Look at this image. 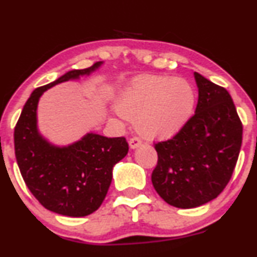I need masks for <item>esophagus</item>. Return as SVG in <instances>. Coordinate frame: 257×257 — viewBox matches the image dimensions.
I'll return each instance as SVG.
<instances>
[{
  "instance_id": "1",
  "label": "esophagus",
  "mask_w": 257,
  "mask_h": 257,
  "mask_svg": "<svg viewBox=\"0 0 257 257\" xmlns=\"http://www.w3.org/2000/svg\"><path fill=\"white\" fill-rule=\"evenodd\" d=\"M142 145V141L140 140L139 138H132L131 140H129V146H131L132 150H135V148H138L139 146H141Z\"/></svg>"
}]
</instances>
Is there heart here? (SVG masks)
I'll return each mask as SVG.
<instances>
[{
  "mask_svg": "<svg viewBox=\"0 0 257 257\" xmlns=\"http://www.w3.org/2000/svg\"><path fill=\"white\" fill-rule=\"evenodd\" d=\"M196 104L193 85L183 78L139 76L120 93L116 109L135 119L138 131L152 139L174 137L187 125Z\"/></svg>",
  "mask_w": 257,
  "mask_h": 257,
  "instance_id": "heart-1",
  "label": "heart"
}]
</instances>
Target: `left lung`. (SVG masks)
Segmentation results:
<instances>
[{"label": "left lung", "mask_w": 257, "mask_h": 257, "mask_svg": "<svg viewBox=\"0 0 257 257\" xmlns=\"http://www.w3.org/2000/svg\"><path fill=\"white\" fill-rule=\"evenodd\" d=\"M199 89L195 115L170 140L154 145L158 164L152 183L177 208H194L215 199L236 166L243 126L224 87L194 73Z\"/></svg>", "instance_id": "1"}]
</instances>
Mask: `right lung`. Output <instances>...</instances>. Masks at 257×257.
I'll list each match as a JSON object with an SVG mask.
<instances>
[{
    "mask_svg": "<svg viewBox=\"0 0 257 257\" xmlns=\"http://www.w3.org/2000/svg\"><path fill=\"white\" fill-rule=\"evenodd\" d=\"M103 63L69 70L36 88L15 126V157L25 183L46 209L57 214L78 218L97 211L110 188L113 166L126 156L129 146L124 138H106L93 132L66 146L52 144L39 132V99L58 83L89 76Z\"/></svg>",
    "mask_w": 257,
    "mask_h": 257,
    "instance_id": "obj_1",
    "label": "right lung"
}]
</instances>
